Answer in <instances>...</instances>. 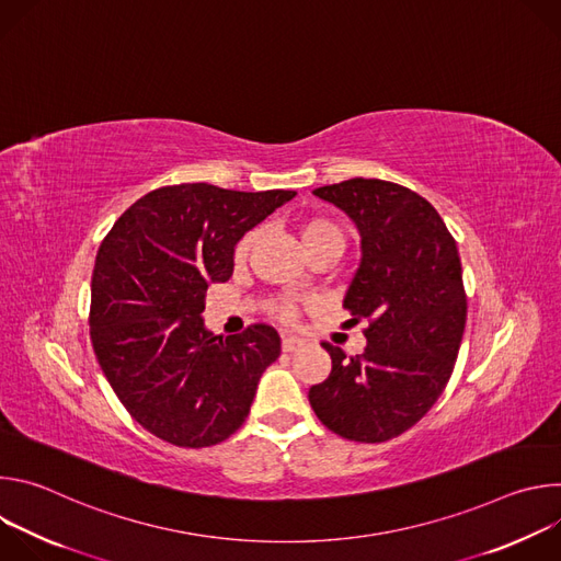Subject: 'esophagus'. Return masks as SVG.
I'll list each match as a JSON object with an SVG mask.
<instances>
[{
    "label": "esophagus",
    "instance_id": "obj_1",
    "mask_svg": "<svg viewBox=\"0 0 561 561\" xmlns=\"http://www.w3.org/2000/svg\"><path fill=\"white\" fill-rule=\"evenodd\" d=\"M301 344H304V342H301L299 337H293V335H286V337H282V348H284L286 353H293V351H297Z\"/></svg>",
    "mask_w": 561,
    "mask_h": 561
}]
</instances>
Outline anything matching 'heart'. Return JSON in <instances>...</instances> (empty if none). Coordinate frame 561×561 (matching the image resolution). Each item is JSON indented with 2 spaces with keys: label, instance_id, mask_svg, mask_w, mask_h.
I'll use <instances>...</instances> for the list:
<instances>
[{
  "label": "heart",
  "instance_id": "obj_1",
  "mask_svg": "<svg viewBox=\"0 0 561 561\" xmlns=\"http://www.w3.org/2000/svg\"><path fill=\"white\" fill-rule=\"evenodd\" d=\"M299 237H301L304 251H310V249H317V247H329V244H335V247L344 249V242H346L344 228L337 221L327 219V217H310V219H306L299 226ZM257 239H260V230H251L242 239H239V244L234 247V260L237 262H244L249 257V253L253 251ZM282 314L290 317L293 308L288 304H284L282 306Z\"/></svg>",
  "mask_w": 561,
  "mask_h": 561
}]
</instances>
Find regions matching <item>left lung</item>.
<instances>
[{
  "instance_id": "8db88e82",
  "label": "left lung",
  "mask_w": 561,
  "mask_h": 561,
  "mask_svg": "<svg viewBox=\"0 0 561 561\" xmlns=\"http://www.w3.org/2000/svg\"><path fill=\"white\" fill-rule=\"evenodd\" d=\"M312 193L359 230L362 260L344 308L370 327L362 355L322 344L333 370L308 402L333 433L386 442L415 426L450 379L466 327L457 244L439 213L399 184L355 178Z\"/></svg>"
}]
</instances>
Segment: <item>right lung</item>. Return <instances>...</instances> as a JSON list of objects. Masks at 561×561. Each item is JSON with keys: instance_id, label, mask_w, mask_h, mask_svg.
Returning a JSON list of instances; mask_svg holds the SVG:
<instances>
[{"instance_id": "add662e5", "label": "right lung", "mask_w": 561, "mask_h": 561, "mask_svg": "<svg viewBox=\"0 0 561 561\" xmlns=\"http://www.w3.org/2000/svg\"><path fill=\"white\" fill-rule=\"evenodd\" d=\"M295 191L157 188L137 199L100 247L91 284V340L126 411L184 448L230 437L251 413L282 342L266 324L215 337L206 290L232 275L234 247Z\"/></svg>"}]
</instances>
